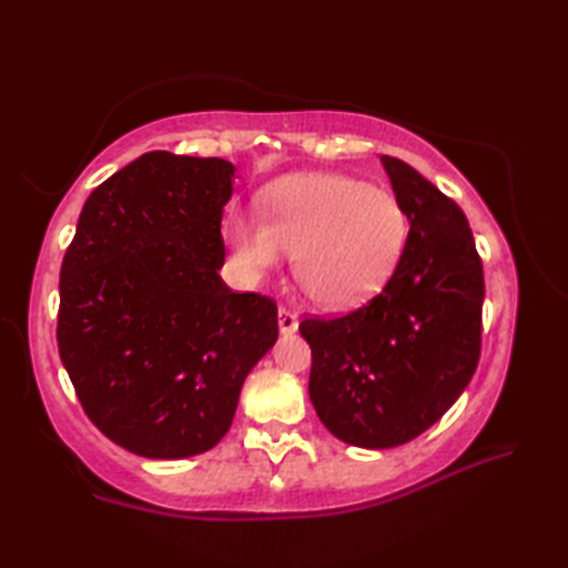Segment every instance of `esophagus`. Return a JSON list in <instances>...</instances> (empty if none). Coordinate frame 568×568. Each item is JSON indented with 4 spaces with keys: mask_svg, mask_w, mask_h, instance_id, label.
Listing matches in <instances>:
<instances>
[{
    "mask_svg": "<svg viewBox=\"0 0 568 568\" xmlns=\"http://www.w3.org/2000/svg\"><path fill=\"white\" fill-rule=\"evenodd\" d=\"M297 315L287 307H277V327H281V334H295L297 332Z\"/></svg>",
    "mask_w": 568,
    "mask_h": 568,
    "instance_id": "esophagus-1",
    "label": "esophagus"
}]
</instances>
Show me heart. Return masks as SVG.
<instances>
[{"mask_svg":"<svg viewBox=\"0 0 568 568\" xmlns=\"http://www.w3.org/2000/svg\"><path fill=\"white\" fill-rule=\"evenodd\" d=\"M261 212L263 220H229L239 271L261 277L285 251H295L300 285L327 307L356 305L376 293L407 239V216L393 192L342 173L277 178L263 190Z\"/></svg>","mask_w":568,"mask_h":568,"instance_id":"obj_1","label":"heart"}]
</instances>
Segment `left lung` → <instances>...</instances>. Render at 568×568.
Masks as SVG:
<instances>
[{"mask_svg":"<svg viewBox=\"0 0 568 568\" xmlns=\"http://www.w3.org/2000/svg\"><path fill=\"white\" fill-rule=\"evenodd\" d=\"M409 234L390 281L354 312L305 320L310 400L336 439L393 449L429 429L480 356L484 263L458 204L405 161L381 155Z\"/></svg>","mask_w":568,"mask_h":568,"instance_id":"obj_1","label":"left lung"}]
</instances>
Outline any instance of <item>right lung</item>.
<instances>
[{"mask_svg":"<svg viewBox=\"0 0 568 568\" xmlns=\"http://www.w3.org/2000/svg\"><path fill=\"white\" fill-rule=\"evenodd\" d=\"M234 171L143 153L92 190L65 251L60 361L92 425L136 456L212 449L277 339L273 300L220 275Z\"/></svg>","mask_w":568,"mask_h":568,"instance_id":"right-lung-1","label":"right lung"}]
</instances>
